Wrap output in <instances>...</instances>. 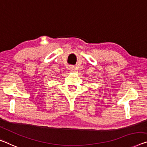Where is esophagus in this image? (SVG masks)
<instances>
[{"mask_svg": "<svg viewBox=\"0 0 147 147\" xmlns=\"http://www.w3.org/2000/svg\"><path fill=\"white\" fill-rule=\"evenodd\" d=\"M69 70L71 71H74V70H75V67H74V66H69Z\"/></svg>", "mask_w": 147, "mask_h": 147, "instance_id": "esophagus-1", "label": "esophagus"}]
</instances>
